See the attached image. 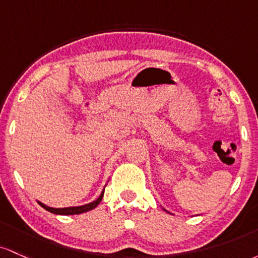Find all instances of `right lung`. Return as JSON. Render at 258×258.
Instances as JSON below:
<instances>
[{
    "mask_svg": "<svg viewBox=\"0 0 258 258\" xmlns=\"http://www.w3.org/2000/svg\"><path fill=\"white\" fill-rule=\"evenodd\" d=\"M103 198V192L101 194L100 198H98L96 201L91 202V204H88V205H84V206H78V207H66V208H52V207H48L46 206V205L41 204V202H39V205L41 207L45 208L46 211H48V212L51 213H54V215H64V216H69V215H80V213H84V212H88V211H91L94 210L95 207L97 206L98 204L101 202V200Z\"/></svg>",
    "mask_w": 258,
    "mask_h": 258,
    "instance_id": "right-lung-1",
    "label": "right lung"
}]
</instances>
